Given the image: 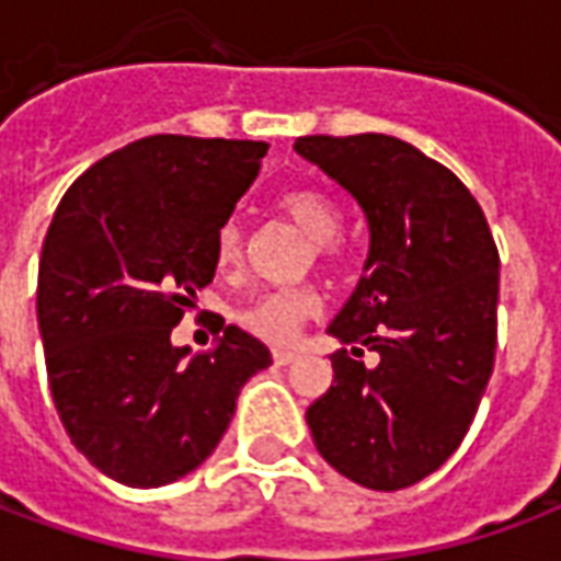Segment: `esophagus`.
Segmentation results:
<instances>
[{
    "label": "esophagus",
    "instance_id": "1",
    "mask_svg": "<svg viewBox=\"0 0 561 561\" xmlns=\"http://www.w3.org/2000/svg\"><path fill=\"white\" fill-rule=\"evenodd\" d=\"M297 357H300V354L297 352H273V360H276V364L279 366H291V364H297Z\"/></svg>",
    "mask_w": 561,
    "mask_h": 561
}]
</instances>
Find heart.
I'll use <instances>...</instances> for the list:
<instances>
[{"instance_id": "obj_1", "label": "heart", "mask_w": 561, "mask_h": 561, "mask_svg": "<svg viewBox=\"0 0 561 561\" xmlns=\"http://www.w3.org/2000/svg\"><path fill=\"white\" fill-rule=\"evenodd\" d=\"M279 209L294 228H300L312 243H318V255H330L328 243L340 231V213L328 195H321L316 188H294L279 197ZM216 261L221 267H233L243 261V228L237 221H228L216 233ZM318 309H321V297L316 288H306V285L282 288V291L261 294L243 309H237V324L257 340L285 345L297 336L306 318L318 316Z\"/></svg>"}]
</instances>
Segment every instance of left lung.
<instances>
[{
  "instance_id": "left-lung-1",
  "label": "left lung",
  "mask_w": 561,
  "mask_h": 561,
  "mask_svg": "<svg viewBox=\"0 0 561 561\" xmlns=\"http://www.w3.org/2000/svg\"><path fill=\"white\" fill-rule=\"evenodd\" d=\"M294 149L352 197L369 233L360 282L328 328L342 345L333 385L306 423L340 474L393 493L433 474L474 421L493 376L499 252L469 188L412 144L306 135Z\"/></svg>"
}]
</instances>
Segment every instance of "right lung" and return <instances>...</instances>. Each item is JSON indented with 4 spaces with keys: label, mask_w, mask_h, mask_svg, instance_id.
I'll return each mask as SVG.
<instances>
[{
    "label": "right lung",
    "mask_w": 561,
    "mask_h": 561,
    "mask_svg": "<svg viewBox=\"0 0 561 561\" xmlns=\"http://www.w3.org/2000/svg\"><path fill=\"white\" fill-rule=\"evenodd\" d=\"M264 156V140L152 135L95 161L56 207L38 264L50 393L71 445L126 486L195 471L273 364L237 324L195 357L171 342Z\"/></svg>",
    "instance_id": "right-lung-1"
}]
</instances>
